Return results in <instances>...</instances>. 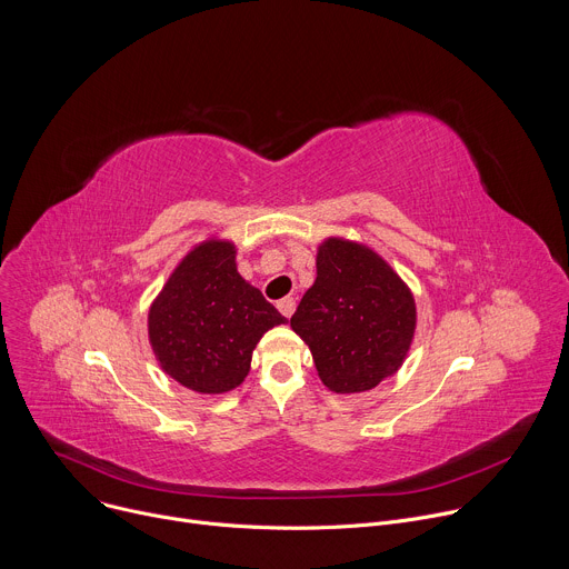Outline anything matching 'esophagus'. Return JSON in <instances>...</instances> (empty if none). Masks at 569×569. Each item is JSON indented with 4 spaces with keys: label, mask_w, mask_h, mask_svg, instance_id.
<instances>
[{
    "label": "esophagus",
    "mask_w": 569,
    "mask_h": 569,
    "mask_svg": "<svg viewBox=\"0 0 569 569\" xmlns=\"http://www.w3.org/2000/svg\"><path fill=\"white\" fill-rule=\"evenodd\" d=\"M277 308H279V312H281L283 317H290V315L295 312V299H292V297H283V299L277 303Z\"/></svg>",
    "instance_id": "1"
}]
</instances>
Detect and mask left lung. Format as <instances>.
I'll use <instances>...</instances> for the list:
<instances>
[{
    "mask_svg": "<svg viewBox=\"0 0 569 569\" xmlns=\"http://www.w3.org/2000/svg\"><path fill=\"white\" fill-rule=\"evenodd\" d=\"M319 380L336 393L369 391L408 358L417 331L415 295L365 242L329 236L317 279L290 317Z\"/></svg>",
    "mask_w": 569,
    "mask_h": 569,
    "instance_id": "8db88e82",
    "label": "left lung"
}]
</instances>
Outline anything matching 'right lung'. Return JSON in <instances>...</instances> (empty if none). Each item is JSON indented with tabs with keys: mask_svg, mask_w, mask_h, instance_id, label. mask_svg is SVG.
Instances as JSON below:
<instances>
[{
	"mask_svg": "<svg viewBox=\"0 0 569 569\" xmlns=\"http://www.w3.org/2000/svg\"><path fill=\"white\" fill-rule=\"evenodd\" d=\"M286 317L236 270V246L207 238L178 263L148 308L152 353L173 380L224 393L250 373L252 351Z\"/></svg>",
	"mask_w": 569,
	"mask_h": 569,
	"instance_id": "right-lung-1",
	"label": "right lung"
}]
</instances>
